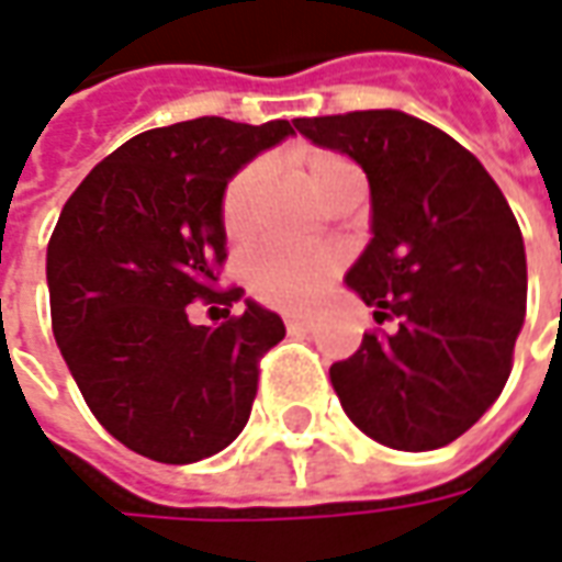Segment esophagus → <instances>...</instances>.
I'll use <instances>...</instances> for the list:
<instances>
[{
	"mask_svg": "<svg viewBox=\"0 0 562 562\" xmlns=\"http://www.w3.org/2000/svg\"><path fill=\"white\" fill-rule=\"evenodd\" d=\"M285 328H289V334H310V330L316 328V322L313 318H285Z\"/></svg>",
	"mask_w": 562,
	"mask_h": 562,
	"instance_id": "obj_1",
	"label": "esophagus"
}]
</instances>
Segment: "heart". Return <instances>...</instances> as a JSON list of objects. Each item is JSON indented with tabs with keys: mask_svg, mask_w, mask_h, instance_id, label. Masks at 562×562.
Returning a JSON list of instances; mask_svg holds the SVG:
<instances>
[{
	"mask_svg": "<svg viewBox=\"0 0 562 562\" xmlns=\"http://www.w3.org/2000/svg\"><path fill=\"white\" fill-rule=\"evenodd\" d=\"M297 165L304 171V180L316 198L325 204L349 183L364 180L358 165L330 149H301ZM265 173L258 165H246L234 173L222 189L220 220L222 232L228 240H244L256 225V201L261 195ZM340 270V256L330 249H285V246H258L246 258V282L258 301L304 313L316 304L318 294L328 289V282Z\"/></svg>",
	"mask_w": 562,
	"mask_h": 562,
	"instance_id": "heart-1",
	"label": "heart"
}]
</instances>
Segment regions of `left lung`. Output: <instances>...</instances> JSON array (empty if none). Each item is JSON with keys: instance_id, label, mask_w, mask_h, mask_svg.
<instances>
[{"instance_id": "left-lung-1", "label": "left lung", "mask_w": 562, "mask_h": 562, "mask_svg": "<svg viewBox=\"0 0 562 562\" xmlns=\"http://www.w3.org/2000/svg\"><path fill=\"white\" fill-rule=\"evenodd\" d=\"M364 168L373 240L346 273L379 325L330 367L342 409L401 451L454 442L499 397L527 310L518 220L482 161L403 111L294 120Z\"/></svg>"}]
</instances>
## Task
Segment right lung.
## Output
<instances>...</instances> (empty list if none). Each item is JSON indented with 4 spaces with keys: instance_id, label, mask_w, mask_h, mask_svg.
<instances>
[{
    "instance_id": "obj_1",
    "label": "right lung",
    "mask_w": 562,
    "mask_h": 562,
    "mask_svg": "<svg viewBox=\"0 0 562 562\" xmlns=\"http://www.w3.org/2000/svg\"><path fill=\"white\" fill-rule=\"evenodd\" d=\"M289 135V120L225 116L149 128L99 161L59 213L47 244L56 346L90 413L144 458L195 463L249 422L258 361L285 337L282 318L246 301L207 328L186 306L240 301L234 285L213 289L222 189Z\"/></svg>"
}]
</instances>
